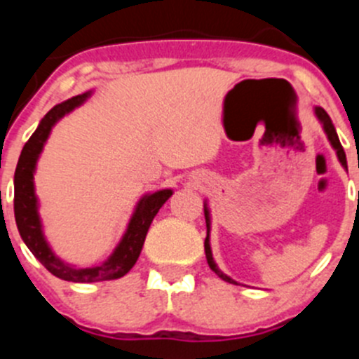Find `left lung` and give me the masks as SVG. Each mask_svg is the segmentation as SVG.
Listing matches in <instances>:
<instances>
[{"mask_svg": "<svg viewBox=\"0 0 359 359\" xmlns=\"http://www.w3.org/2000/svg\"><path fill=\"white\" fill-rule=\"evenodd\" d=\"M314 112H316L318 119H320V121L323 123V130H325V133H327V137H328V140H330V144H332V146H334V149L337 151V156H339V161L342 163L344 168H347L346 153H344L342 144H340L339 135H337L335 126H334V123H332L330 116L327 114V111H325L323 107H316V109H314ZM205 219H206V238H205V253H206V262H208L210 269H212L213 273L217 274V276L222 278V280H224V281H227V283H234V285H238L236 281L231 280V278L227 276V274H224L222 271H220L219 267H217V264L213 262L212 248H210V240H208V233H210V212H208V208H206V205H205Z\"/></svg>", "mask_w": 359, "mask_h": 359, "instance_id": "obj_1", "label": "left lung"}]
</instances>
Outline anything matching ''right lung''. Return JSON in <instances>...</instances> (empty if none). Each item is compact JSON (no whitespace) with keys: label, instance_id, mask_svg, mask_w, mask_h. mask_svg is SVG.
I'll return each instance as SVG.
<instances>
[{"label":"right lung","instance_id":"obj_1","mask_svg":"<svg viewBox=\"0 0 359 359\" xmlns=\"http://www.w3.org/2000/svg\"><path fill=\"white\" fill-rule=\"evenodd\" d=\"M90 97V92L76 95L62 104H57L45 114L41 123L38 125L36 132L32 133L31 139L25 142L22 153H20L19 163L15 168V177H13V186H15V196H13V212H15V222L19 227V233L22 236L24 243L31 250L32 255L53 274L66 281H74V283H93V281H106L116 280L128 273L137 262L140 255V250L146 241V234L149 231L151 222L156 217L165 201L172 196V189H163L158 193L146 194L137 205L132 219H130L128 229L125 236L116 247L114 253L97 267H72L64 264L52 248L46 243L41 231V220L38 215V198L34 194V168L39 154H41L43 146L48 139L52 126L59 121L62 116L71 112L74 107L81 106Z\"/></svg>","mask_w":359,"mask_h":359}]
</instances>
